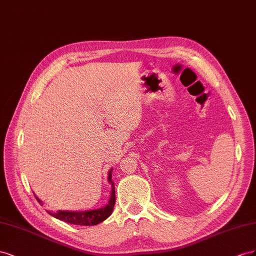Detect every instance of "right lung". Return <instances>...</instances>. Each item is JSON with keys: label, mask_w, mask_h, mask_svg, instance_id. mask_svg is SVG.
Returning <instances> with one entry per match:
<instances>
[{"label": "right lung", "mask_w": 256, "mask_h": 256, "mask_svg": "<svg viewBox=\"0 0 256 256\" xmlns=\"http://www.w3.org/2000/svg\"><path fill=\"white\" fill-rule=\"evenodd\" d=\"M112 170H109L108 174V180L112 184V196L110 200H109L108 204L100 209L96 210H89V211H51L47 210V212L52 216L59 218L61 221H64L70 224L74 225H80V226H92V225H98V223L103 222L104 220L112 214L114 206L116 204V194H114V182L112 179ZM38 202L42 205V202L38 198V197H35Z\"/></svg>", "instance_id": "obj_1"}]
</instances>
